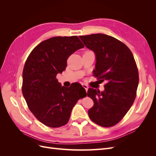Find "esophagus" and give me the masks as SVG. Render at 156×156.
Instances as JSON below:
<instances>
[{"mask_svg": "<svg viewBox=\"0 0 156 156\" xmlns=\"http://www.w3.org/2000/svg\"><path fill=\"white\" fill-rule=\"evenodd\" d=\"M83 85V87L85 89V90L87 92V90H88V86L87 85V84H82Z\"/></svg>", "mask_w": 156, "mask_h": 156, "instance_id": "obj_1", "label": "esophagus"}]
</instances>
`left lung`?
I'll return each mask as SVG.
<instances>
[{"mask_svg":"<svg viewBox=\"0 0 156 156\" xmlns=\"http://www.w3.org/2000/svg\"><path fill=\"white\" fill-rule=\"evenodd\" d=\"M79 37L96 55L94 76L106 81L103 92L88 88L87 95L94 103L88 116L99 126L112 127L123 119L136 98L139 78L133 55L128 47L111 36L94 34Z\"/></svg>","mask_w":156,"mask_h":156,"instance_id":"left-lung-1","label":"left lung"}]
</instances>
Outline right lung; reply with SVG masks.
I'll return each mask as SVG.
<instances>
[{"label":"right lung","mask_w":156,"mask_h":156,"mask_svg":"<svg viewBox=\"0 0 156 156\" xmlns=\"http://www.w3.org/2000/svg\"><path fill=\"white\" fill-rule=\"evenodd\" d=\"M84 47L77 36H56L41 42L28 56L23 71V95L32 114L47 126L66 124L74 105L87 96L79 83L66 88L56 78L66 69L69 56Z\"/></svg>","instance_id":"1"}]
</instances>
